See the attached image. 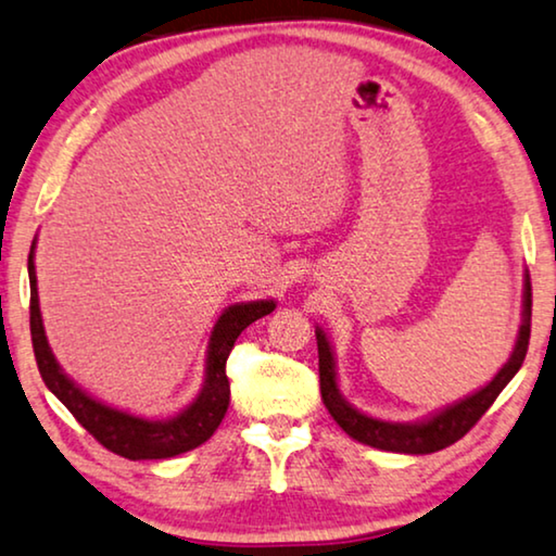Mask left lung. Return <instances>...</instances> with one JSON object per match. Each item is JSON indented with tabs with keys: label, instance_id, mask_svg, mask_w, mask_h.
Instances as JSON below:
<instances>
[{
	"label": "left lung",
	"instance_id": "8db88e82",
	"mask_svg": "<svg viewBox=\"0 0 556 556\" xmlns=\"http://www.w3.org/2000/svg\"><path fill=\"white\" fill-rule=\"evenodd\" d=\"M531 337V280L527 276V288H523V324L519 331V341H516L511 359L504 364V369L491 379L483 390H478L470 397L460 400L458 405L443 409L435 417L425 422L415 425H402V422H384L375 420V417L362 415L359 409H354L349 402L341 400L339 387H337V371H333V354L326 333L316 329V344H318V382H321V400L326 409H329L333 420L349 438L359 440L364 445L379 447V451H392V453H413L425 455L443 451V447L458 443L473 425L481 420L501 390L511 382V377L519 371L529 349Z\"/></svg>",
	"mask_w": 556,
	"mask_h": 556
}]
</instances>
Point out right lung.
Returning <instances> with one entry per match:
<instances>
[{
  "instance_id": "add662e5",
  "label": "right lung",
  "mask_w": 556,
  "mask_h": 556,
  "mask_svg": "<svg viewBox=\"0 0 556 556\" xmlns=\"http://www.w3.org/2000/svg\"><path fill=\"white\" fill-rule=\"evenodd\" d=\"M35 250V242H33ZM33 250H29V333H33V349L37 369H40L42 382L48 390L71 409L75 420L86 428L103 447L111 453L121 455L128 460H162L174 458V455L194 451L204 440L212 438V432L219 428L223 417L230 407V379H227L225 364L230 356L235 341L250 324L257 318L268 316L276 303L273 301H250L230 306L223 316L217 318L215 331L210 339L207 352V379L192 405L185 413L172 417V420H143L121 409L105 407L86 392L78 390L71 379L63 375L58 367L55 356H52L48 339H45L40 303H37V278Z\"/></svg>"
}]
</instances>
